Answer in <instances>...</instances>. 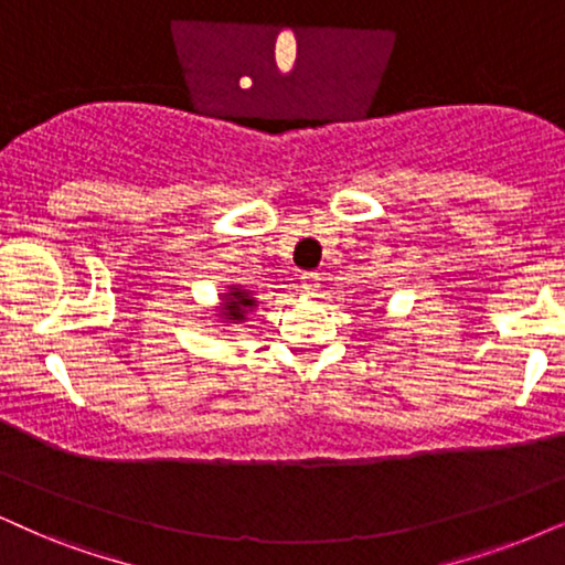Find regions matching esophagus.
Returning <instances> with one entry per match:
<instances>
[{
	"mask_svg": "<svg viewBox=\"0 0 565 565\" xmlns=\"http://www.w3.org/2000/svg\"><path fill=\"white\" fill-rule=\"evenodd\" d=\"M299 287H302V291H307V295H316L320 287V276L312 274V270H305V274L299 276Z\"/></svg>",
	"mask_w": 565,
	"mask_h": 565,
	"instance_id": "esophagus-1",
	"label": "esophagus"
}]
</instances>
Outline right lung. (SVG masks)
<instances>
[{
    "label": "right lung",
    "instance_id": "1",
    "mask_svg": "<svg viewBox=\"0 0 565 565\" xmlns=\"http://www.w3.org/2000/svg\"><path fill=\"white\" fill-rule=\"evenodd\" d=\"M253 307H255V299L249 297V291L232 287L230 297H226L224 307H221V310H224L221 316L226 318V323H239V320H245V316L253 310Z\"/></svg>",
    "mask_w": 565,
    "mask_h": 565
}]
</instances>
